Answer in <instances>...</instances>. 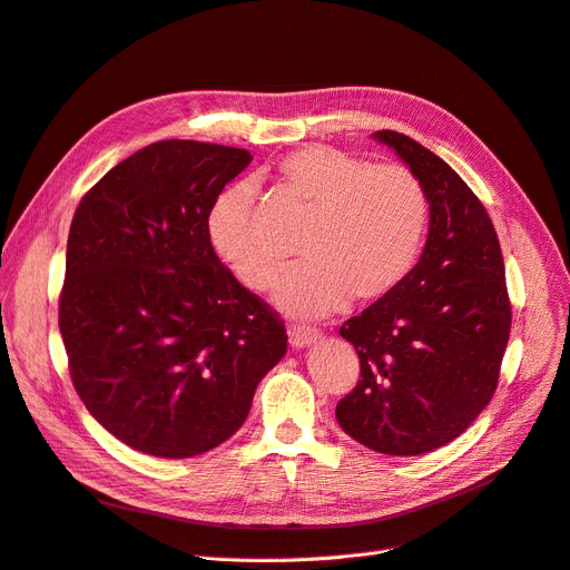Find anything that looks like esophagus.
<instances>
[{"label": "esophagus", "instance_id": "1", "mask_svg": "<svg viewBox=\"0 0 570 570\" xmlns=\"http://www.w3.org/2000/svg\"><path fill=\"white\" fill-rule=\"evenodd\" d=\"M318 337H321V333L314 331V328H305V326H291L288 328V342H291L293 350H305V346L314 344Z\"/></svg>", "mask_w": 570, "mask_h": 570}]
</instances>
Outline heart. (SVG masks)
<instances>
[{"label":"heart","instance_id":"b5f03b06","mask_svg":"<svg viewBox=\"0 0 570 570\" xmlns=\"http://www.w3.org/2000/svg\"><path fill=\"white\" fill-rule=\"evenodd\" d=\"M277 179L309 214L298 239L305 258L286 269L275 305L298 318H318L352 303L386 298L422 252L429 200L414 171L399 163L367 165L331 146H303L277 165ZM216 256L252 291L277 277L279 256L254 228V190L235 184L207 214Z\"/></svg>","mask_w":570,"mask_h":570}]
</instances>
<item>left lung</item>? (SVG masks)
<instances>
[{"instance_id":"obj_1","label":"left lung","mask_w":570,"mask_h":570,"mask_svg":"<svg viewBox=\"0 0 570 570\" xmlns=\"http://www.w3.org/2000/svg\"><path fill=\"white\" fill-rule=\"evenodd\" d=\"M373 139L422 181L429 237L399 288L340 328L361 358V380L335 416L367 450L416 456L459 438L491 401L512 312L501 244L475 193L407 135Z\"/></svg>"}]
</instances>
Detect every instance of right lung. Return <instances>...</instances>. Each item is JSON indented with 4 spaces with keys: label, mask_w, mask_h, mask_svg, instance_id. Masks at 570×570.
<instances>
[{
    "label": "right lung",
    "mask_w": 570,
    "mask_h": 570,
    "mask_svg": "<svg viewBox=\"0 0 570 570\" xmlns=\"http://www.w3.org/2000/svg\"><path fill=\"white\" fill-rule=\"evenodd\" d=\"M244 148L148 144L71 218L60 333L88 412L128 448L188 459L226 442L286 354L279 316L218 261L207 214Z\"/></svg>",
    "instance_id": "1"
}]
</instances>
